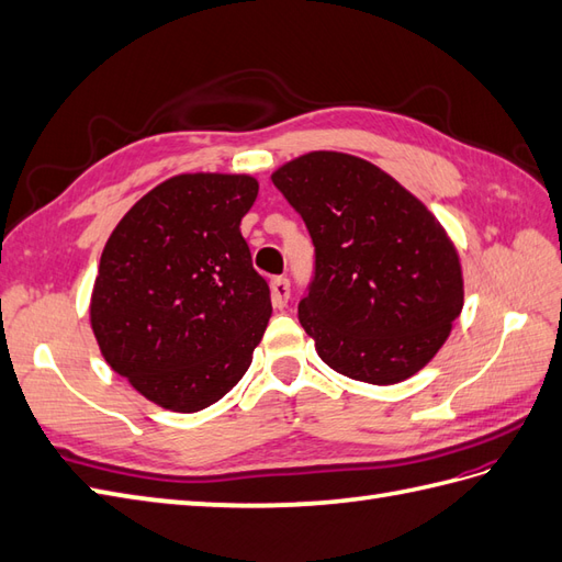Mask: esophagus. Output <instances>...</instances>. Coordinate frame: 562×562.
<instances>
[{
  "label": "esophagus",
  "mask_w": 562,
  "mask_h": 562,
  "mask_svg": "<svg viewBox=\"0 0 562 562\" xmlns=\"http://www.w3.org/2000/svg\"><path fill=\"white\" fill-rule=\"evenodd\" d=\"M289 297H291V283H289V279H283V277L271 279V300H273V307L283 310L285 303H289Z\"/></svg>",
  "instance_id": "34e87169"
}]
</instances>
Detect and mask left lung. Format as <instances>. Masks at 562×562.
Instances as JSON below:
<instances>
[{"mask_svg":"<svg viewBox=\"0 0 562 562\" xmlns=\"http://www.w3.org/2000/svg\"><path fill=\"white\" fill-rule=\"evenodd\" d=\"M271 181L314 243L297 319L319 358L376 386L417 374L464 303L460 255L439 218L393 176L344 153H307Z\"/></svg>","mask_w":562,"mask_h":562,"instance_id":"8db88e82","label":"left lung"}]
</instances>
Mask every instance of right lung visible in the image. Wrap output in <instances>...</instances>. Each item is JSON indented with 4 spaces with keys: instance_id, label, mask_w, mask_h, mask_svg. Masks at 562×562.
<instances>
[{
    "instance_id": "obj_1",
    "label": "right lung",
    "mask_w": 562,
    "mask_h": 562,
    "mask_svg": "<svg viewBox=\"0 0 562 562\" xmlns=\"http://www.w3.org/2000/svg\"><path fill=\"white\" fill-rule=\"evenodd\" d=\"M248 173H178L149 190L109 236L90 297L106 364L147 401L198 413L252 362L271 317L240 218Z\"/></svg>"
}]
</instances>
